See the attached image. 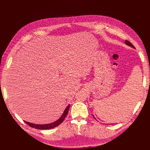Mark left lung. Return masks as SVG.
<instances>
[{
  "label": "left lung",
  "mask_w": 150,
  "mask_h": 150,
  "mask_svg": "<svg viewBox=\"0 0 150 150\" xmlns=\"http://www.w3.org/2000/svg\"><path fill=\"white\" fill-rule=\"evenodd\" d=\"M125 44H126V45H128V46H129L131 47L134 48V47L133 45L132 44H131L130 42H129L128 40H125Z\"/></svg>",
  "instance_id": "obj_1"
}]
</instances>
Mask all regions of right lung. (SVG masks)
I'll use <instances>...</instances> for the list:
<instances>
[{
	"label": "right lung",
	"mask_w": 150,
	"mask_h": 150,
	"mask_svg": "<svg viewBox=\"0 0 150 150\" xmlns=\"http://www.w3.org/2000/svg\"><path fill=\"white\" fill-rule=\"evenodd\" d=\"M69 104L66 107V108L65 109L64 112H63V114L60 117V118L58 119L55 122H52V123L45 124V125H37V124L30 123V122H27V121H25V123L28 124L29 126L32 127V128H35V129H49L54 128H55V127L59 125L61 123H62V121H64L66 116L67 115L68 111H69Z\"/></svg>",
	"instance_id": "add662e5"
}]
</instances>
